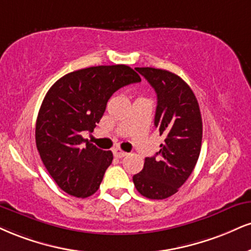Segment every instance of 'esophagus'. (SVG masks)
Here are the masks:
<instances>
[{"mask_svg":"<svg viewBox=\"0 0 251 251\" xmlns=\"http://www.w3.org/2000/svg\"><path fill=\"white\" fill-rule=\"evenodd\" d=\"M113 154H114V156H117V158H124L125 155H127V153L124 152V151H122L120 149H114Z\"/></svg>","mask_w":251,"mask_h":251,"instance_id":"1","label":"esophagus"}]
</instances>
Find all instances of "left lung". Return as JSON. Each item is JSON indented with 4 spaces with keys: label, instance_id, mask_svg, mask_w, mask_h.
Here are the masks:
<instances>
[{
    "label": "left lung",
    "instance_id": "obj_1",
    "mask_svg": "<svg viewBox=\"0 0 251 251\" xmlns=\"http://www.w3.org/2000/svg\"><path fill=\"white\" fill-rule=\"evenodd\" d=\"M158 97L154 126L165 143L154 156L145 159L144 168L133 175L141 195L162 200L175 194L194 170L201 151L202 118L198 99L177 75L154 68H135Z\"/></svg>",
    "mask_w": 251,
    "mask_h": 251
}]
</instances>
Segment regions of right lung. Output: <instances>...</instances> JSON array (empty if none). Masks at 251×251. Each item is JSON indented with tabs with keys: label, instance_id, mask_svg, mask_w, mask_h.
<instances>
[{
	"label": "right lung",
	"instance_id": "1",
	"mask_svg": "<svg viewBox=\"0 0 251 251\" xmlns=\"http://www.w3.org/2000/svg\"><path fill=\"white\" fill-rule=\"evenodd\" d=\"M139 81L127 65L91 66L59 78L45 95L36 122V146L65 193L87 198L98 191L113 154L90 144L81 132L93 131L117 90Z\"/></svg>",
	"mask_w": 251,
	"mask_h": 251
}]
</instances>
